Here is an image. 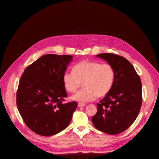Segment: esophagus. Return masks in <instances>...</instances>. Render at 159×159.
Returning <instances> with one entry per match:
<instances>
[{
    "label": "esophagus",
    "mask_w": 159,
    "mask_h": 159,
    "mask_svg": "<svg viewBox=\"0 0 159 159\" xmlns=\"http://www.w3.org/2000/svg\"><path fill=\"white\" fill-rule=\"evenodd\" d=\"M86 105V104L85 103H79L78 104V106H79V107H85Z\"/></svg>",
    "instance_id": "34e87169"
}]
</instances>
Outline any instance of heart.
I'll list each match as a JSON object with an SVG mask.
<instances>
[{
  "mask_svg": "<svg viewBox=\"0 0 159 159\" xmlns=\"http://www.w3.org/2000/svg\"><path fill=\"white\" fill-rule=\"evenodd\" d=\"M115 76L111 64L85 60L73 67V72H64L62 80L65 89L71 93L76 92L83 83V88L74 94L72 99L86 102L106 96L112 88Z\"/></svg>",
  "mask_w": 159,
  "mask_h": 159,
  "instance_id": "heart-1",
  "label": "heart"
}]
</instances>
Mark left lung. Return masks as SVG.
Listing matches in <instances>:
<instances>
[{
	"label": "left lung",
	"instance_id": "1",
	"mask_svg": "<svg viewBox=\"0 0 159 159\" xmlns=\"http://www.w3.org/2000/svg\"><path fill=\"white\" fill-rule=\"evenodd\" d=\"M113 67L116 76L112 88L100 103L92 118L96 129L109 134H117L129 128L136 120L142 104V86L133 66L116 54L96 55Z\"/></svg>",
	"mask_w": 159,
	"mask_h": 159
}]
</instances>
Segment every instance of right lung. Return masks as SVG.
I'll list each match as a JSON object with an SVG mask.
<instances>
[{"mask_svg": "<svg viewBox=\"0 0 159 159\" xmlns=\"http://www.w3.org/2000/svg\"><path fill=\"white\" fill-rule=\"evenodd\" d=\"M72 58L43 55L26 67L20 78L17 107L26 126L39 135L51 136L65 129L76 109V102L63 103L67 94L62 77Z\"/></svg>", "mask_w": 159, "mask_h": 159, "instance_id": "1", "label": "right lung"}]
</instances>
